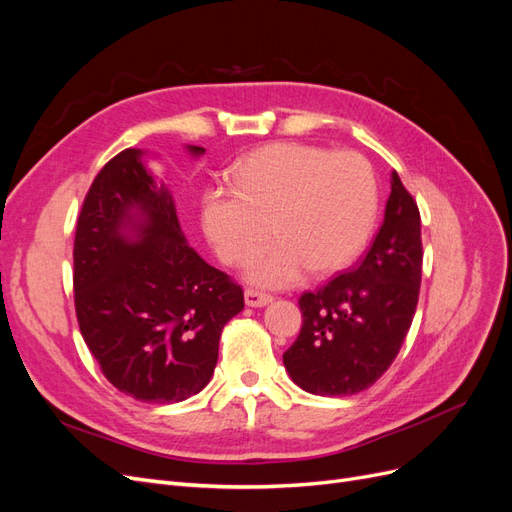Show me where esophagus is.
Instances as JSON below:
<instances>
[{
  "mask_svg": "<svg viewBox=\"0 0 512 512\" xmlns=\"http://www.w3.org/2000/svg\"><path fill=\"white\" fill-rule=\"evenodd\" d=\"M273 301L271 294L267 292H260V290H254V288H247L245 290V303L250 307H265Z\"/></svg>",
  "mask_w": 512,
  "mask_h": 512,
  "instance_id": "34e87169",
  "label": "esophagus"
}]
</instances>
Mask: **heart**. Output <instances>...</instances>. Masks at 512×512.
I'll return each instance as SVG.
<instances>
[{"mask_svg": "<svg viewBox=\"0 0 512 512\" xmlns=\"http://www.w3.org/2000/svg\"><path fill=\"white\" fill-rule=\"evenodd\" d=\"M378 190L371 164L354 151L275 143L250 153L235 188L203 198V228L230 265L269 245L247 275L256 284L288 286L309 269L327 275L350 265L376 220Z\"/></svg>", "mask_w": 512, "mask_h": 512, "instance_id": "1", "label": "heart"}]
</instances>
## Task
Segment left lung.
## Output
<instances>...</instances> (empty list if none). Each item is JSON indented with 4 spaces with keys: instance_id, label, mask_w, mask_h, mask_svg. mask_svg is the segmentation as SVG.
Returning <instances> with one entry per match:
<instances>
[{
    "instance_id": "obj_1",
    "label": "left lung",
    "mask_w": 512,
    "mask_h": 512,
    "mask_svg": "<svg viewBox=\"0 0 512 512\" xmlns=\"http://www.w3.org/2000/svg\"><path fill=\"white\" fill-rule=\"evenodd\" d=\"M421 271V213L393 170L384 222L359 267L299 299L303 327L284 352L292 382L322 397L369 389L410 331Z\"/></svg>"
}]
</instances>
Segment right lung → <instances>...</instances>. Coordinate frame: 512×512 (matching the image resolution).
Listing matches in <instances>:
<instances>
[{
    "label": "right lung",
    "instance_id": "obj_1",
    "mask_svg": "<svg viewBox=\"0 0 512 512\" xmlns=\"http://www.w3.org/2000/svg\"><path fill=\"white\" fill-rule=\"evenodd\" d=\"M143 156L117 153L85 196L74 237V307L89 352L117 391L173 404L209 384L243 290L185 243L173 196Z\"/></svg>",
    "mask_w": 512,
    "mask_h": 512
}]
</instances>
